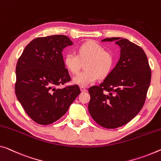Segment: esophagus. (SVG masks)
<instances>
[{
    "label": "esophagus",
    "instance_id": "34e87169",
    "mask_svg": "<svg viewBox=\"0 0 161 161\" xmlns=\"http://www.w3.org/2000/svg\"><path fill=\"white\" fill-rule=\"evenodd\" d=\"M80 88L81 92H86V91H87V89L84 87V86H80Z\"/></svg>",
    "mask_w": 161,
    "mask_h": 161
}]
</instances>
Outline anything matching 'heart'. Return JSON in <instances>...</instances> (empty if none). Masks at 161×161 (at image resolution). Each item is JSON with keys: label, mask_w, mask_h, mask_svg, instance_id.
Returning a JSON list of instances; mask_svg holds the SVG:
<instances>
[{"label": "heart", "mask_w": 161, "mask_h": 161, "mask_svg": "<svg viewBox=\"0 0 161 161\" xmlns=\"http://www.w3.org/2000/svg\"><path fill=\"white\" fill-rule=\"evenodd\" d=\"M85 70L74 76L73 82L80 86H87L97 80L105 78L112 71L114 58L113 54L105 50L103 46L95 41H88L78 47V55L69 53L64 58L67 68L73 74L80 70L82 63Z\"/></svg>", "instance_id": "heart-1"}]
</instances>
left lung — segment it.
I'll return each instance as SVG.
<instances>
[{
    "label": "left lung",
    "instance_id": "left-lung-1",
    "mask_svg": "<svg viewBox=\"0 0 161 161\" xmlns=\"http://www.w3.org/2000/svg\"><path fill=\"white\" fill-rule=\"evenodd\" d=\"M121 48L115 68L99 86L89 88L88 112L93 120L107 129L126 125L144 105L151 70L143 49L127 39L111 37Z\"/></svg>",
    "mask_w": 161,
    "mask_h": 161
}]
</instances>
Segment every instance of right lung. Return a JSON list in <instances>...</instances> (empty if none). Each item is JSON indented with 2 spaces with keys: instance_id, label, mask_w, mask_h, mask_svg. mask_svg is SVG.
I'll return each mask as SVG.
<instances>
[{
  "instance_id": "right-lung-1",
  "label": "right lung",
  "mask_w": 161,
  "mask_h": 161,
  "mask_svg": "<svg viewBox=\"0 0 161 161\" xmlns=\"http://www.w3.org/2000/svg\"><path fill=\"white\" fill-rule=\"evenodd\" d=\"M72 44L60 34L37 37L27 44L17 62L16 96L29 117L39 125L60 119L80 94L78 85L58 88L71 80L62 52Z\"/></svg>"
}]
</instances>
